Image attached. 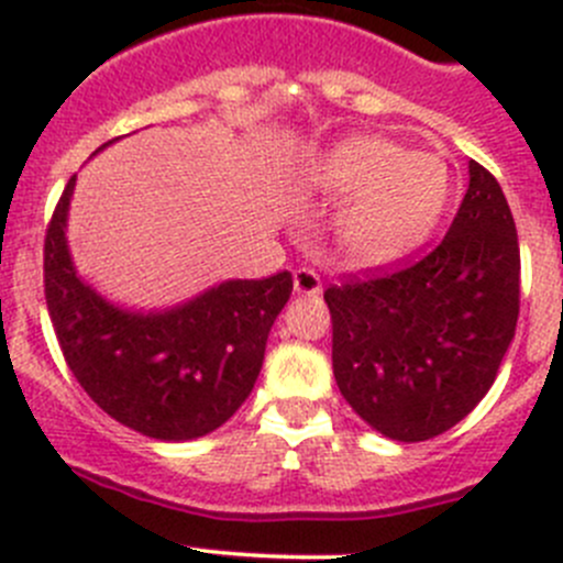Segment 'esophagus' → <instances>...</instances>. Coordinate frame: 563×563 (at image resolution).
<instances>
[{"mask_svg": "<svg viewBox=\"0 0 563 563\" xmlns=\"http://www.w3.org/2000/svg\"><path fill=\"white\" fill-rule=\"evenodd\" d=\"M294 291L305 294V297H313V294L321 291V277H318V272L308 269V266H299L294 272Z\"/></svg>", "mask_w": 563, "mask_h": 563, "instance_id": "34e87169", "label": "esophagus"}]
</instances>
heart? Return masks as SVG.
<instances>
[{"instance_id": "b5f03b06", "label": "heart", "mask_w": 563, "mask_h": 563, "mask_svg": "<svg viewBox=\"0 0 563 563\" xmlns=\"http://www.w3.org/2000/svg\"><path fill=\"white\" fill-rule=\"evenodd\" d=\"M308 185L327 198H349L334 220L338 247L356 264L378 266L428 240L450 196V168L382 135H356L310 163Z\"/></svg>"}]
</instances>
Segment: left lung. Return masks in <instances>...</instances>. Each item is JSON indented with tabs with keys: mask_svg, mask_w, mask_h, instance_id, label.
Returning a JSON list of instances; mask_svg holds the SVG:
<instances>
[{
	"mask_svg": "<svg viewBox=\"0 0 563 563\" xmlns=\"http://www.w3.org/2000/svg\"><path fill=\"white\" fill-rule=\"evenodd\" d=\"M349 406L395 441L455 428L496 382L520 313V245L496 176L468 163L444 240L417 261L323 291Z\"/></svg>",
	"mask_w": 563,
	"mask_h": 563,
	"instance_id": "1",
	"label": "left lung"
}]
</instances>
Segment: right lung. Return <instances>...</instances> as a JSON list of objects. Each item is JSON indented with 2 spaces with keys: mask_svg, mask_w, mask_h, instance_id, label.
Masks as SVG:
<instances>
[{
  "mask_svg": "<svg viewBox=\"0 0 563 563\" xmlns=\"http://www.w3.org/2000/svg\"><path fill=\"white\" fill-rule=\"evenodd\" d=\"M70 176L45 231V305L67 367L111 419L150 439L190 441L247 400L266 338L291 297V272L229 280L163 310L130 313L76 275L65 225Z\"/></svg>",
  "mask_w": 563,
  "mask_h": 563,
  "instance_id": "add662e5",
  "label": "right lung"
}]
</instances>
